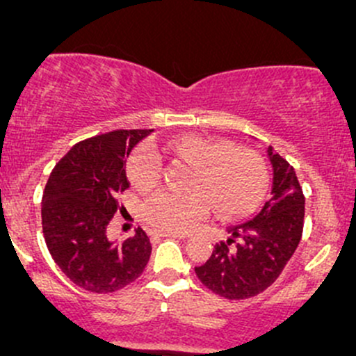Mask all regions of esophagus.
Returning <instances> with one entry per match:
<instances>
[{"label":"esophagus","mask_w":356,"mask_h":356,"mask_svg":"<svg viewBox=\"0 0 356 356\" xmlns=\"http://www.w3.org/2000/svg\"><path fill=\"white\" fill-rule=\"evenodd\" d=\"M152 237L154 238H186V235L185 234H171V232L154 230Z\"/></svg>","instance_id":"1"}]
</instances>
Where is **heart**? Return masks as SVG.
<instances>
[{
	"mask_svg": "<svg viewBox=\"0 0 356 356\" xmlns=\"http://www.w3.org/2000/svg\"><path fill=\"white\" fill-rule=\"evenodd\" d=\"M159 150L192 164L188 193L170 190L150 197L142 207L145 223L159 232L186 234L211 211V202L223 218H242L258 209L268 188V168L254 150L225 140L185 135L166 147L143 143L126 163L129 181L140 192L156 188L163 175Z\"/></svg>",
	"mask_w": 356,
	"mask_h": 356,
	"instance_id": "1",
	"label": "heart"
}]
</instances>
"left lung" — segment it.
<instances>
[{"instance_id": "obj_1", "label": "left lung", "mask_w": 356, "mask_h": 356, "mask_svg": "<svg viewBox=\"0 0 356 356\" xmlns=\"http://www.w3.org/2000/svg\"><path fill=\"white\" fill-rule=\"evenodd\" d=\"M273 166L272 197L254 220L228 228L230 238L214 245L211 258L195 266L200 282L227 299H248L268 289L302 235L305 195L294 168L268 149Z\"/></svg>"}]
</instances>
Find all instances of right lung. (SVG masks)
Here are the masks:
<instances>
[{"label": "right lung", "mask_w": 356, "mask_h": 356, "mask_svg": "<svg viewBox=\"0 0 356 356\" xmlns=\"http://www.w3.org/2000/svg\"><path fill=\"white\" fill-rule=\"evenodd\" d=\"M152 129H115L76 143L51 171L41 202V223L51 258L81 289L108 294L135 282L152 252L138 228L111 242L107 227L129 188L126 157Z\"/></svg>", "instance_id": "right-lung-1"}]
</instances>
